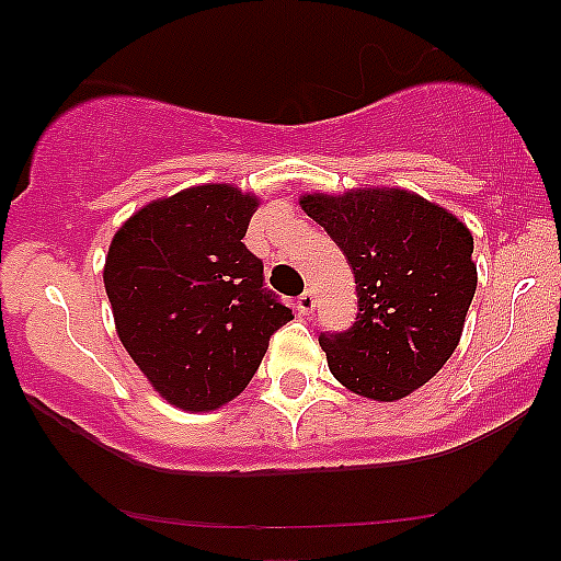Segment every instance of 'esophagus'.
<instances>
[{"instance_id": "esophagus-1", "label": "esophagus", "mask_w": 561, "mask_h": 561, "mask_svg": "<svg viewBox=\"0 0 561 561\" xmlns=\"http://www.w3.org/2000/svg\"><path fill=\"white\" fill-rule=\"evenodd\" d=\"M295 308H298L302 317L313 313V308H317V295H313V289H306L298 298V302H295Z\"/></svg>"}]
</instances>
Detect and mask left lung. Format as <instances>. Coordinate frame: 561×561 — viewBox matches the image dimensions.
I'll return each instance as SVG.
<instances>
[{
  "label": "left lung",
  "instance_id": "left-lung-1",
  "mask_svg": "<svg viewBox=\"0 0 561 561\" xmlns=\"http://www.w3.org/2000/svg\"><path fill=\"white\" fill-rule=\"evenodd\" d=\"M300 205L356 276L353 327L319 337L330 371L371 401L422 388L459 345L478 287L469 229L446 208L388 186L306 195Z\"/></svg>",
  "mask_w": 561,
  "mask_h": 561
}]
</instances>
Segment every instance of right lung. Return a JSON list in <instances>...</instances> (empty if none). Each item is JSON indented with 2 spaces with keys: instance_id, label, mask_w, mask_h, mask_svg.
I'll return each instance as SVG.
<instances>
[{
  "instance_id": "add662e5",
  "label": "right lung",
  "mask_w": 561,
  "mask_h": 561,
  "mask_svg": "<svg viewBox=\"0 0 561 561\" xmlns=\"http://www.w3.org/2000/svg\"><path fill=\"white\" fill-rule=\"evenodd\" d=\"M259 197L203 184L156 199L115 231L105 289L128 356L165 401L210 411L248 388L293 319L242 237Z\"/></svg>"
}]
</instances>
